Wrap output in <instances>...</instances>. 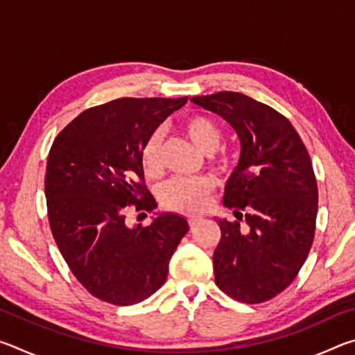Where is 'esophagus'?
Wrapping results in <instances>:
<instances>
[{
  "label": "esophagus",
  "mask_w": 355,
  "mask_h": 355,
  "mask_svg": "<svg viewBox=\"0 0 355 355\" xmlns=\"http://www.w3.org/2000/svg\"><path fill=\"white\" fill-rule=\"evenodd\" d=\"M200 220H202L200 216H188V224H189V227H194L196 224H199Z\"/></svg>",
  "instance_id": "obj_1"
}]
</instances>
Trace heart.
I'll list each match as a JSON object with an SVG mask.
<instances>
[{
    "label": "heart",
    "mask_w": 355,
    "mask_h": 355,
    "mask_svg": "<svg viewBox=\"0 0 355 355\" xmlns=\"http://www.w3.org/2000/svg\"><path fill=\"white\" fill-rule=\"evenodd\" d=\"M183 128L186 136L200 152L211 153L218 148L222 131L213 119L207 116H191L184 120ZM161 144H163V137L159 133H153L141 150V166L147 177H156L161 171ZM213 189L214 183L207 177L173 178L163 186L159 199L167 209L197 213L208 205Z\"/></svg>",
    "instance_id": "b5f03b06"
}]
</instances>
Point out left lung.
Wrapping results in <instances>:
<instances>
[{"instance_id": "8db88e82", "label": "left lung", "mask_w": 355, "mask_h": 355, "mask_svg": "<svg viewBox=\"0 0 355 355\" xmlns=\"http://www.w3.org/2000/svg\"><path fill=\"white\" fill-rule=\"evenodd\" d=\"M191 101L225 119L241 142L224 194L238 220L216 219V285L239 302H264L296 279L313 244L318 184L310 155L290 120L248 95L225 91Z\"/></svg>"}]
</instances>
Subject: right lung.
<instances>
[{
	"label": "right lung",
	"mask_w": 355,
	"mask_h": 355,
	"mask_svg": "<svg viewBox=\"0 0 355 355\" xmlns=\"http://www.w3.org/2000/svg\"><path fill=\"white\" fill-rule=\"evenodd\" d=\"M182 98H119L89 107L56 136L45 196L53 238L78 282L100 300L133 305L164 284L188 220L161 213L128 227L127 208L156 207L144 183L141 150L182 107Z\"/></svg>",
	"instance_id": "obj_1"
}]
</instances>
